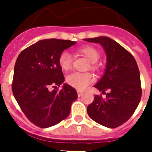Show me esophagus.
I'll return each mask as SVG.
<instances>
[{"instance_id":"1","label":"esophagus","mask_w":152,"mask_h":152,"mask_svg":"<svg viewBox=\"0 0 152 152\" xmlns=\"http://www.w3.org/2000/svg\"><path fill=\"white\" fill-rule=\"evenodd\" d=\"M77 95H78V96L80 97V96H81V95H83V91H77Z\"/></svg>"}]
</instances>
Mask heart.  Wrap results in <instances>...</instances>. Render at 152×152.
Here are the masks:
<instances>
[{
    "instance_id": "b5f03b06",
    "label": "heart",
    "mask_w": 152,
    "mask_h": 152,
    "mask_svg": "<svg viewBox=\"0 0 152 152\" xmlns=\"http://www.w3.org/2000/svg\"><path fill=\"white\" fill-rule=\"evenodd\" d=\"M78 52L83 54L91 61V68L94 70L99 69L96 61L99 59L100 53L97 49L90 45H86L78 48ZM58 64L63 71H69L72 66L71 54L67 51H63L58 57ZM94 81V76L91 72H75L67 76L66 82L73 88L83 90Z\"/></svg>"
}]
</instances>
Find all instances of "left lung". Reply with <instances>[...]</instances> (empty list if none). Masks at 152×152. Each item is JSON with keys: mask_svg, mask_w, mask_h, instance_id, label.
<instances>
[{"mask_svg": "<svg viewBox=\"0 0 152 152\" xmlns=\"http://www.w3.org/2000/svg\"><path fill=\"white\" fill-rule=\"evenodd\" d=\"M84 40L101 44L107 57L106 72L95 87L102 94L106 90L108 93L105 99L95 95L87 109L88 115L100 125L117 128L132 117L141 99L137 61L127 50L110 38L102 36Z\"/></svg>", "mask_w": 152, "mask_h": 152, "instance_id": "left-lung-1", "label": "left lung"}]
</instances>
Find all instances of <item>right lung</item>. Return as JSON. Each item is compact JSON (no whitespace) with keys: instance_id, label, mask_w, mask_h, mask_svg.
Returning a JSON list of instances; mask_svg holds the SVG:
<instances>
[{"instance_id":"right-lung-1","label":"right lung","mask_w":152,"mask_h":152,"mask_svg":"<svg viewBox=\"0 0 152 152\" xmlns=\"http://www.w3.org/2000/svg\"><path fill=\"white\" fill-rule=\"evenodd\" d=\"M76 42L44 39L24 49L18 56L12 90L27 119L40 128L61 122L69 115L72 102L78 95L75 88L64 83L58 57ZM51 87H54L53 91Z\"/></svg>"}]
</instances>
